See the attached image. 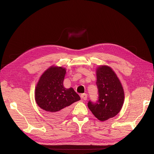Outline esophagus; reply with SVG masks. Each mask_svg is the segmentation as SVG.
Wrapping results in <instances>:
<instances>
[{
  "mask_svg": "<svg viewBox=\"0 0 154 154\" xmlns=\"http://www.w3.org/2000/svg\"><path fill=\"white\" fill-rule=\"evenodd\" d=\"M80 97H81V99L82 100H86L87 99V95L86 94H82L80 95Z\"/></svg>",
  "mask_w": 154,
  "mask_h": 154,
  "instance_id": "esophagus-1",
  "label": "esophagus"
}]
</instances>
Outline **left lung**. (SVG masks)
I'll return each instance as SVG.
<instances>
[{
  "label": "left lung",
  "instance_id": "obj_1",
  "mask_svg": "<svg viewBox=\"0 0 154 154\" xmlns=\"http://www.w3.org/2000/svg\"><path fill=\"white\" fill-rule=\"evenodd\" d=\"M96 73L98 100H89L87 106L96 118L105 121L115 117L120 111L124 103V92L116 73L110 67L101 66Z\"/></svg>",
  "mask_w": 154,
  "mask_h": 154
}]
</instances>
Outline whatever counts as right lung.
I'll use <instances>...</instances> for the list:
<instances>
[{
    "label": "right lung",
    "mask_w": 154,
    "mask_h": 154,
    "mask_svg": "<svg viewBox=\"0 0 154 154\" xmlns=\"http://www.w3.org/2000/svg\"><path fill=\"white\" fill-rule=\"evenodd\" d=\"M66 74V69L62 67L48 68L40 77L35 87L37 105L55 120L63 119L67 115L70 105L80 100L72 88L63 87Z\"/></svg>",
    "instance_id": "right-lung-1"
}]
</instances>
